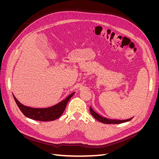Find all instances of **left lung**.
<instances>
[{
  "instance_id": "obj_1",
  "label": "left lung",
  "mask_w": 159,
  "mask_h": 159,
  "mask_svg": "<svg viewBox=\"0 0 159 159\" xmlns=\"http://www.w3.org/2000/svg\"><path fill=\"white\" fill-rule=\"evenodd\" d=\"M90 109V113L91 114V115L95 119H97L98 121L103 123H105V124H119V123H125L127 121H129L130 120H131L132 118H130L129 119L127 120H115V119H109L107 118H105L104 117L101 116L98 113H97L96 112H95L93 110V109L90 107L89 108Z\"/></svg>"
}]
</instances>
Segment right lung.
Returning <instances> with one entry per match:
<instances>
[{
  "mask_svg": "<svg viewBox=\"0 0 159 159\" xmlns=\"http://www.w3.org/2000/svg\"><path fill=\"white\" fill-rule=\"evenodd\" d=\"M75 92L69 95L66 99L53 106L45 108H34L26 106L22 104L13 95V97L18 108L26 117L40 121H50L59 118L64 113L68 101L74 95Z\"/></svg>",
  "mask_w": 159,
  "mask_h": 159,
  "instance_id": "right-lung-1",
  "label": "right lung"
}]
</instances>
